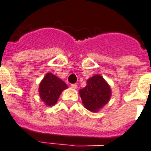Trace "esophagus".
<instances>
[{"instance_id":"1","label":"esophagus","mask_w":151,"mask_h":151,"mask_svg":"<svg viewBox=\"0 0 151 151\" xmlns=\"http://www.w3.org/2000/svg\"><path fill=\"white\" fill-rule=\"evenodd\" d=\"M71 87L72 88L74 89H76L77 88V85L76 84V83H73V84H71Z\"/></svg>"}]
</instances>
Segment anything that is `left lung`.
Returning <instances> with one entry per match:
<instances>
[{
    "label": "left lung",
    "instance_id": "left-lung-1",
    "mask_svg": "<svg viewBox=\"0 0 151 151\" xmlns=\"http://www.w3.org/2000/svg\"><path fill=\"white\" fill-rule=\"evenodd\" d=\"M79 93L83 106L92 113H97L109 101L112 91L103 77L95 75L87 80V85L80 89Z\"/></svg>",
    "mask_w": 151,
    "mask_h": 151
}]
</instances>
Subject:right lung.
<instances>
[{"label": "right lung", "mask_w": 151, "mask_h": 151, "mask_svg": "<svg viewBox=\"0 0 151 151\" xmlns=\"http://www.w3.org/2000/svg\"><path fill=\"white\" fill-rule=\"evenodd\" d=\"M68 88V85L60 78L48 72L40 82L38 92L44 104L47 106H52L57 103L63 91Z\"/></svg>", "instance_id": "obj_1"}]
</instances>
